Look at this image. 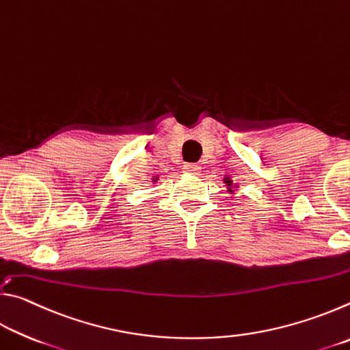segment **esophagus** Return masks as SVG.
<instances>
[{"mask_svg":"<svg viewBox=\"0 0 350 350\" xmlns=\"http://www.w3.org/2000/svg\"><path fill=\"white\" fill-rule=\"evenodd\" d=\"M183 170H185L187 171V173H191V174H198L199 173V171H200V167H199V165L198 163H185V165H183Z\"/></svg>","mask_w":350,"mask_h":350,"instance_id":"esophagus-1","label":"esophagus"}]
</instances>
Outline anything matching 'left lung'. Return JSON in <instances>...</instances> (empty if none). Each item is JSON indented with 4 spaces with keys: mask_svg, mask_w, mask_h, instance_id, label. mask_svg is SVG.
<instances>
[{
    "mask_svg": "<svg viewBox=\"0 0 350 350\" xmlns=\"http://www.w3.org/2000/svg\"><path fill=\"white\" fill-rule=\"evenodd\" d=\"M225 183H228V185H232V180H225ZM228 191H232V189L228 188Z\"/></svg>",
    "mask_w": 350,
    "mask_h": 350,
    "instance_id": "left-lung-1",
    "label": "left lung"
}]
</instances>
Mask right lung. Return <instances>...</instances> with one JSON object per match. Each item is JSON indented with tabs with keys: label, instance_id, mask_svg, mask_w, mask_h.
Wrapping results in <instances>:
<instances>
[{
	"label": "right lung",
	"instance_id": "right-lung-1",
	"mask_svg": "<svg viewBox=\"0 0 350 350\" xmlns=\"http://www.w3.org/2000/svg\"><path fill=\"white\" fill-rule=\"evenodd\" d=\"M152 182H156V179H154V180H152Z\"/></svg>",
	"mask_w": 350,
	"mask_h": 350
}]
</instances>
